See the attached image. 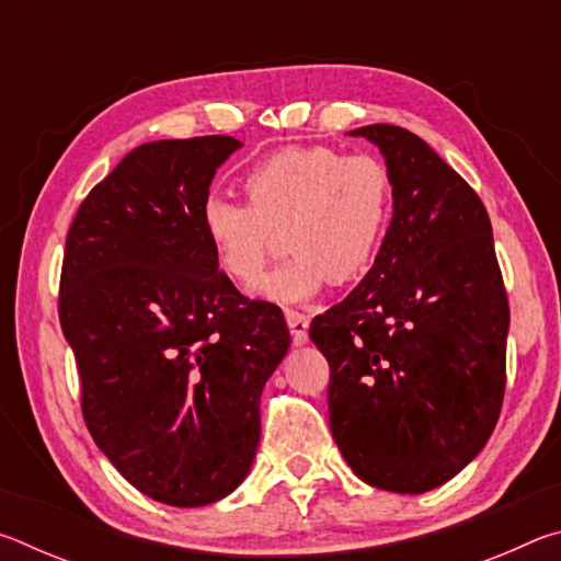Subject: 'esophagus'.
<instances>
[{
    "mask_svg": "<svg viewBox=\"0 0 561 561\" xmlns=\"http://www.w3.org/2000/svg\"><path fill=\"white\" fill-rule=\"evenodd\" d=\"M287 324L291 331L294 346H304L309 341V319L299 311H287Z\"/></svg>",
    "mask_w": 561,
    "mask_h": 561,
    "instance_id": "esophagus-1",
    "label": "esophagus"
}]
</instances>
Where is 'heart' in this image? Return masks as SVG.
Returning a JSON list of instances; mask_svg holds the SVG:
<instances>
[{
    "label": "heart",
    "instance_id": "heart-1",
    "mask_svg": "<svg viewBox=\"0 0 561 561\" xmlns=\"http://www.w3.org/2000/svg\"><path fill=\"white\" fill-rule=\"evenodd\" d=\"M244 203L207 197L201 232L227 279L252 289L284 234L289 262L257 287V297L299 304L371 270L393 217V180L371 156L327 146H294L242 175Z\"/></svg>",
    "mask_w": 561,
    "mask_h": 561
}]
</instances>
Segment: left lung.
<instances>
[{"label": "left lung", "instance_id": "left-lung-1", "mask_svg": "<svg viewBox=\"0 0 561 561\" xmlns=\"http://www.w3.org/2000/svg\"><path fill=\"white\" fill-rule=\"evenodd\" d=\"M348 136L381 150L393 217L374 267L309 336L329 360V423L348 468L421 495L495 431L507 294L485 205L423 138L388 123Z\"/></svg>", "mask_w": 561, "mask_h": 561}]
</instances>
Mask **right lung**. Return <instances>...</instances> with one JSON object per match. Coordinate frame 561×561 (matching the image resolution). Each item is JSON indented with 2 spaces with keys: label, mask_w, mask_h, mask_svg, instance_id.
I'll return each instance as SVG.
<instances>
[{
  "label": "right lung",
  "mask_w": 561,
  "mask_h": 561,
  "mask_svg": "<svg viewBox=\"0 0 561 561\" xmlns=\"http://www.w3.org/2000/svg\"><path fill=\"white\" fill-rule=\"evenodd\" d=\"M230 136L138 146L66 237L59 319L89 433L123 478L173 507L230 495L260 445V398L289 351L282 309L217 270L201 205Z\"/></svg>",
  "instance_id": "right-lung-1"
}]
</instances>
